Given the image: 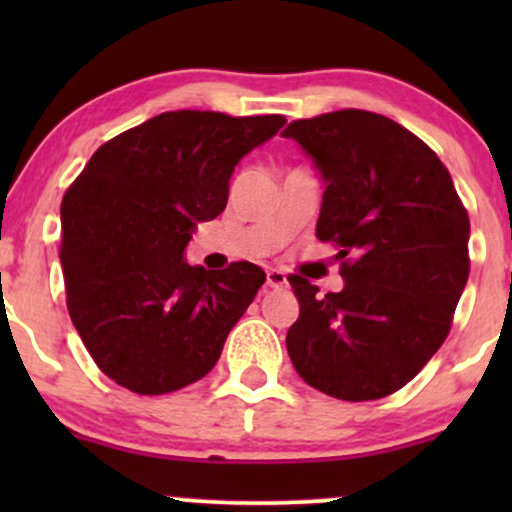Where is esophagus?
<instances>
[{
  "label": "esophagus",
  "instance_id": "1",
  "mask_svg": "<svg viewBox=\"0 0 512 512\" xmlns=\"http://www.w3.org/2000/svg\"><path fill=\"white\" fill-rule=\"evenodd\" d=\"M289 281H286V274L279 272V269H267V286L269 289H281V286H286Z\"/></svg>",
  "mask_w": 512,
  "mask_h": 512
}]
</instances>
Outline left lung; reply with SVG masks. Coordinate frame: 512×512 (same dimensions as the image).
I'll use <instances>...</instances> for the list:
<instances>
[{"mask_svg":"<svg viewBox=\"0 0 512 512\" xmlns=\"http://www.w3.org/2000/svg\"><path fill=\"white\" fill-rule=\"evenodd\" d=\"M325 182L315 236L334 243L344 289L320 296L289 276L301 315L286 334L293 368L346 402L397 392L450 332L469 276V216L448 168L409 129L368 110L296 120Z\"/></svg>","mask_w":512,"mask_h":512,"instance_id":"obj_1","label":"left lung"}]
</instances>
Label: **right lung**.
I'll use <instances>...</instances> for the list:
<instances>
[{"instance_id":"1","label":"right lung","mask_w":512,"mask_h":512,"mask_svg":"<svg viewBox=\"0 0 512 512\" xmlns=\"http://www.w3.org/2000/svg\"><path fill=\"white\" fill-rule=\"evenodd\" d=\"M284 115L161 113L105 142L62 199L67 308L98 368L137 395L197 383L219 361L264 272L192 267L195 226L226 209L245 154Z\"/></svg>"}]
</instances>
